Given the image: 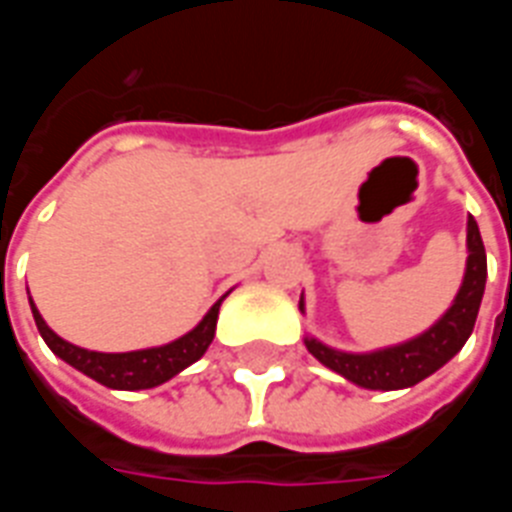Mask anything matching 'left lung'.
Returning a JSON list of instances; mask_svg holds the SVG:
<instances>
[{"label": "left lung", "mask_w": 512, "mask_h": 512, "mask_svg": "<svg viewBox=\"0 0 512 512\" xmlns=\"http://www.w3.org/2000/svg\"><path fill=\"white\" fill-rule=\"evenodd\" d=\"M466 252L469 257H466L461 288L439 321L422 334L411 337L406 343L386 345V348L367 351V354L340 351V348H332V345L321 343L318 337L307 334L304 337L307 351L323 367H329L337 376H343L345 381L362 386V389L392 392V389H408V386L425 381L466 345L474 321H477V312H480L488 263H485V246L474 216H469V222H466ZM299 310L304 315V296L299 299Z\"/></svg>", "instance_id": "obj_1"}]
</instances>
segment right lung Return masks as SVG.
I'll list each match as a JSON object with an SVG mask.
<instances>
[{"mask_svg": "<svg viewBox=\"0 0 512 512\" xmlns=\"http://www.w3.org/2000/svg\"><path fill=\"white\" fill-rule=\"evenodd\" d=\"M224 296L202 315V321L191 332H186L178 340H172L167 345H156V348L126 351V354H101V351H87V348L68 343L54 329H49V323L43 321V315H40L32 299H29V307H32V318H35L40 337L46 340V345L60 356L62 362H68L79 373L90 376L98 384L109 386V389L136 392V389H153V386L175 378L180 370L194 365L208 351V345L213 343V334H216V321H219V307H222Z\"/></svg>", "mask_w": 512, "mask_h": 512, "instance_id": "add662e5", "label": "right lung"}]
</instances>
